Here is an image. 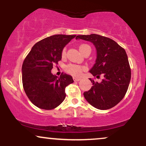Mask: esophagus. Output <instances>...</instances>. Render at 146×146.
I'll use <instances>...</instances> for the list:
<instances>
[{
  "label": "esophagus",
  "instance_id": "34e87169",
  "mask_svg": "<svg viewBox=\"0 0 146 146\" xmlns=\"http://www.w3.org/2000/svg\"><path fill=\"white\" fill-rule=\"evenodd\" d=\"M80 80H81V79L77 78H73V80H74L75 82H79Z\"/></svg>",
  "mask_w": 146,
  "mask_h": 146
}]
</instances>
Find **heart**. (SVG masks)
<instances>
[{
	"mask_svg": "<svg viewBox=\"0 0 146 146\" xmlns=\"http://www.w3.org/2000/svg\"><path fill=\"white\" fill-rule=\"evenodd\" d=\"M86 49H90V47L88 44H83L80 46V51L82 53L86 51ZM62 55L63 56L66 55V48H65L62 50ZM85 69H86V67H85V66H82V65L77 64H72V63L68 64L66 65L64 67V71H66V73L75 77H78L80 76V75H81L82 71H84Z\"/></svg>",
	"mask_w": 146,
	"mask_h": 146,
	"instance_id": "b5f03b06",
	"label": "heart"
}]
</instances>
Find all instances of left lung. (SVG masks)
Listing matches in <instances>:
<instances>
[{
  "mask_svg": "<svg viewBox=\"0 0 146 146\" xmlns=\"http://www.w3.org/2000/svg\"><path fill=\"white\" fill-rule=\"evenodd\" d=\"M76 39L91 42L97 49V60L90 73L104 77L101 82L90 78L93 86L84 93L86 101L95 108L107 110L124 98L128 90L131 69L125 49L115 41L98 34L79 35Z\"/></svg>",
  "mask_w": 146,
  "mask_h": 146,
  "instance_id": "1",
  "label": "left lung"
}]
</instances>
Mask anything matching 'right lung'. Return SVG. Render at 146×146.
Here are the masks:
<instances>
[{
    "label": "right lung",
    "mask_w": 146,
    "mask_h": 146,
    "mask_svg": "<svg viewBox=\"0 0 146 146\" xmlns=\"http://www.w3.org/2000/svg\"><path fill=\"white\" fill-rule=\"evenodd\" d=\"M75 35H53L38 42L26 56L22 66V80L27 96L36 106L54 109L66 97L65 88L73 82L71 75L60 78L51 73L62 59V52Z\"/></svg>",
    "instance_id": "obj_1"
}]
</instances>
